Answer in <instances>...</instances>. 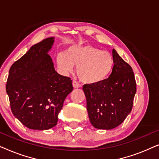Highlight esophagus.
<instances>
[{
	"instance_id": "1",
	"label": "esophagus",
	"mask_w": 159,
	"mask_h": 159,
	"mask_svg": "<svg viewBox=\"0 0 159 159\" xmlns=\"http://www.w3.org/2000/svg\"><path fill=\"white\" fill-rule=\"evenodd\" d=\"M72 85H73V88H80V84L78 83L77 82H76V81H73L72 82Z\"/></svg>"
}]
</instances>
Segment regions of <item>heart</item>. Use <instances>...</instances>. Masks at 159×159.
<instances>
[{
	"label": "heart",
	"instance_id": "b5f03b06",
	"mask_svg": "<svg viewBox=\"0 0 159 159\" xmlns=\"http://www.w3.org/2000/svg\"><path fill=\"white\" fill-rule=\"evenodd\" d=\"M56 64L64 75L72 71L77 66L80 80L84 84H96L107 79L114 64L113 56L90 45H75L67 49L66 53H60L56 57Z\"/></svg>",
	"mask_w": 159,
	"mask_h": 159
}]
</instances>
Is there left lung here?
<instances>
[{"label": "left lung", "instance_id": "left-lung-1", "mask_svg": "<svg viewBox=\"0 0 159 159\" xmlns=\"http://www.w3.org/2000/svg\"><path fill=\"white\" fill-rule=\"evenodd\" d=\"M112 72L101 83L84 84L87 110L93 127L111 129L118 127L131 112L136 82L132 67L121 58L115 49Z\"/></svg>", "mask_w": 159, "mask_h": 159}]
</instances>
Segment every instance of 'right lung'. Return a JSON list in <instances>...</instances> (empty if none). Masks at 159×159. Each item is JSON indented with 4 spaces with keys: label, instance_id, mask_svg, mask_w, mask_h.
<instances>
[{
    "label": "right lung",
    "instance_id": "add662e5",
    "mask_svg": "<svg viewBox=\"0 0 159 159\" xmlns=\"http://www.w3.org/2000/svg\"><path fill=\"white\" fill-rule=\"evenodd\" d=\"M54 37L44 39L11 66L6 93L14 116L32 129L55 127L72 81L56 72L48 52Z\"/></svg>",
    "mask_w": 159,
    "mask_h": 159
}]
</instances>
